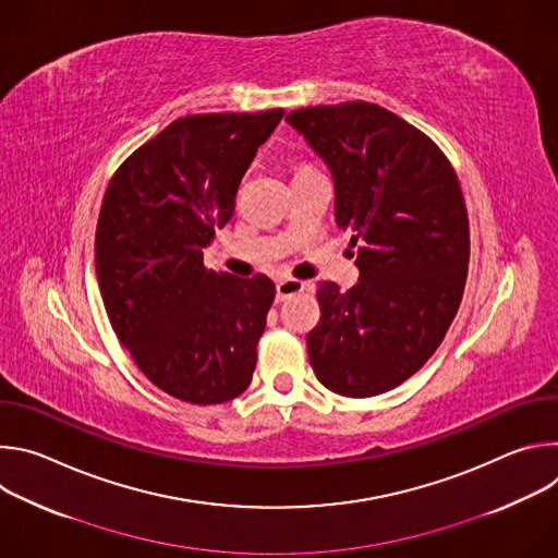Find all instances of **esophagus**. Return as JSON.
Segmentation results:
<instances>
[{"mask_svg": "<svg viewBox=\"0 0 558 558\" xmlns=\"http://www.w3.org/2000/svg\"><path fill=\"white\" fill-rule=\"evenodd\" d=\"M304 287H306V282H302V280H295V278H280L278 284H276V300L282 302V300H287V298H291V295H295V293H302Z\"/></svg>", "mask_w": 558, "mask_h": 558, "instance_id": "esophagus-1", "label": "esophagus"}]
</instances>
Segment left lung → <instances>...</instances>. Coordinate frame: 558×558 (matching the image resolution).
I'll return each mask as SVG.
<instances>
[{
    "label": "left lung",
    "instance_id": "left-lung-1",
    "mask_svg": "<svg viewBox=\"0 0 558 558\" xmlns=\"http://www.w3.org/2000/svg\"><path fill=\"white\" fill-rule=\"evenodd\" d=\"M287 121L331 168L336 220L360 245L357 284H317L308 362L338 395L386 392L430 360L461 304L470 229L459 179L433 138L377 104L311 106Z\"/></svg>",
    "mask_w": 558,
    "mask_h": 558
}]
</instances>
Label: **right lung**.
Masks as SVG:
<instances>
[{
    "instance_id": "add662e5",
    "label": "right lung",
    "mask_w": 558,
    "mask_h": 558,
    "mask_svg": "<svg viewBox=\"0 0 558 558\" xmlns=\"http://www.w3.org/2000/svg\"><path fill=\"white\" fill-rule=\"evenodd\" d=\"M284 110L187 114L134 149L106 190L97 280L110 325L143 375L181 402L209 407L254 377L276 284L203 265L214 229Z\"/></svg>"
}]
</instances>
